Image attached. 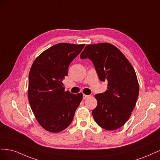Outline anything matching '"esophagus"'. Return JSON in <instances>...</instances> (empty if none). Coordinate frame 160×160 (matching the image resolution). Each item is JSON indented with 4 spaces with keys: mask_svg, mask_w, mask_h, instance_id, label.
<instances>
[{
    "mask_svg": "<svg viewBox=\"0 0 160 160\" xmlns=\"http://www.w3.org/2000/svg\"><path fill=\"white\" fill-rule=\"evenodd\" d=\"M90 96L89 95H86V94H83V99L85 100L86 98H89Z\"/></svg>",
    "mask_w": 160,
    "mask_h": 160,
    "instance_id": "esophagus-1",
    "label": "esophagus"
}]
</instances>
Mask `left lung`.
Wrapping results in <instances>:
<instances>
[{"mask_svg":"<svg viewBox=\"0 0 160 160\" xmlns=\"http://www.w3.org/2000/svg\"><path fill=\"white\" fill-rule=\"evenodd\" d=\"M80 58H89L100 80L108 82V90L95 95L98 104L92 114L96 122L106 130L122 127L130 117L139 95L133 66L119 49L109 43L87 45Z\"/></svg>","mask_w":160,"mask_h":160,"instance_id":"left-lung-1","label":"left lung"}]
</instances>
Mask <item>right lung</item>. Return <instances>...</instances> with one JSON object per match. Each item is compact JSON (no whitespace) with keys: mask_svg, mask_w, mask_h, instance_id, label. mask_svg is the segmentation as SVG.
Segmentation results:
<instances>
[{"mask_svg":"<svg viewBox=\"0 0 160 160\" xmlns=\"http://www.w3.org/2000/svg\"><path fill=\"white\" fill-rule=\"evenodd\" d=\"M85 44L59 43L35 59L28 76V97L36 119L44 130L57 133L72 121L82 93L65 92L62 80L68 75L71 62Z\"/></svg>","mask_w":160,"mask_h":160,"instance_id":"obj_1","label":"right lung"}]
</instances>
